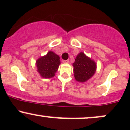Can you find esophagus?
<instances>
[{
	"instance_id": "34e87169",
	"label": "esophagus",
	"mask_w": 130,
	"mask_h": 130,
	"mask_svg": "<svg viewBox=\"0 0 130 130\" xmlns=\"http://www.w3.org/2000/svg\"><path fill=\"white\" fill-rule=\"evenodd\" d=\"M63 63H68L69 62V60H63Z\"/></svg>"
}]
</instances>
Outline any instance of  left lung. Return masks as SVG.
<instances>
[{
    "label": "left lung",
    "instance_id": "obj_1",
    "mask_svg": "<svg viewBox=\"0 0 130 130\" xmlns=\"http://www.w3.org/2000/svg\"><path fill=\"white\" fill-rule=\"evenodd\" d=\"M73 66L75 79L81 83L85 82L93 76L96 69L95 63L83 52L77 55Z\"/></svg>",
    "mask_w": 130,
    "mask_h": 130
}]
</instances>
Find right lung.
Instances as JSON below:
<instances>
[{"label": "right lung", "mask_w": 130, "mask_h": 130, "mask_svg": "<svg viewBox=\"0 0 130 130\" xmlns=\"http://www.w3.org/2000/svg\"><path fill=\"white\" fill-rule=\"evenodd\" d=\"M60 64L58 55L49 51L45 56L39 58L36 62L38 72L44 78L54 77Z\"/></svg>", "instance_id": "obj_1"}]
</instances>
